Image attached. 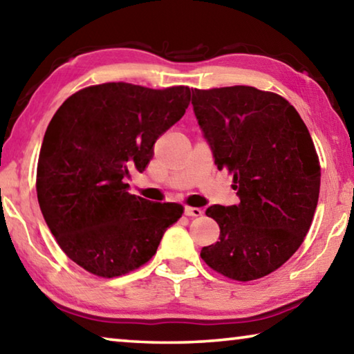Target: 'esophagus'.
<instances>
[{
	"label": "esophagus",
	"mask_w": 354,
	"mask_h": 354,
	"mask_svg": "<svg viewBox=\"0 0 354 354\" xmlns=\"http://www.w3.org/2000/svg\"><path fill=\"white\" fill-rule=\"evenodd\" d=\"M184 214L187 215V217H200V215H203V211H201V207L185 206L184 207Z\"/></svg>",
	"instance_id": "obj_1"
}]
</instances>
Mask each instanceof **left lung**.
<instances>
[{
    "mask_svg": "<svg viewBox=\"0 0 354 354\" xmlns=\"http://www.w3.org/2000/svg\"><path fill=\"white\" fill-rule=\"evenodd\" d=\"M192 106L214 162L234 175L241 203L214 205L218 242L209 267L236 281L279 268L306 237L320 194V165L306 124L289 101L254 87L192 88Z\"/></svg>",
    "mask_w": 354,
    "mask_h": 354,
    "instance_id": "1",
    "label": "left lung"
}]
</instances>
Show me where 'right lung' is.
<instances>
[{
    "label": "right lung",
    "mask_w": 354,
    "mask_h": 354,
    "mask_svg": "<svg viewBox=\"0 0 354 354\" xmlns=\"http://www.w3.org/2000/svg\"><path fill=\"white\" fill-rule=\"evenodd\" d=\"M190 88L106 82L71 95L48 124L37 165L40 211L59 247L97 277L136 270L183 215L176 203L131 195L160 134L189 107Z\"/></svg>",
    "instance_id": "1"
}]
</instances>
